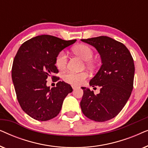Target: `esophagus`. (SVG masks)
<instances>
[{
  "label": "esophagus",
  "instance_id": "esophagus-1",
  "mask_svg": "<svg viewBox=\"0 0 148 148\" xmlns=\"http://www.w3.org/2000/svg\"><path fill=\"white\" fill-rule=\"evenodd\" d=\"M72 88L73 89V90H75V89L77 88V86H74V85H73V86H72Z\"/></svg>",
  "mask_w": 148,
  "mask_h": 148
}]
</instances>
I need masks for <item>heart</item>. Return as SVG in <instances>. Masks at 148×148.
Segmentation results:
<instances>
[{
    "mask_svg": "<svg viewBox=\"0 0 148 148\" xmlns=\"http://www.w3.org/2000/svg\"><path fill=\"white\" fill-rule=\"evenodd\" d=\"M73 51L77 55L79 56L83 59L86 60V64L89 67H92L94 66V62L92 58L94 56V51L92 48L86 44H80L73 48ZM68 56L66 52L64 50L60 51L57 54L56 58V65L58 69H64L67 64ZM88 74L86 72L82 73H74L69 71L63 75V79L64 82L70 84L79 86L85 82L88 78Z\"/></svg>",
    "mask_w": 148,
    "mask_h": 148,
    "instance_id": "b5f03b06",
    "label": "heart"
}]
</instances>
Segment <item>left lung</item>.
<instances>
[{
  "label": "left lung",
  "instance_id": "8db88e82",
  "mask_svg": "<svg viewBox=\"0 0 148 148\" xmlns=\"http://www.w3.org/2000/svg\"><path fill=\"white\" fill-rule=\"evenodd\" d=\"M97 50L101 58L100 69L90 86H99L95 95L89 88L84 90L80 102L82 112L96 122H104L116 116L126 104L133 90L135 66L132 56L124 44L107 36L82 40Z\"/></svg>",
  "mask_w": 148,
  "mask_h": 148
}]
</instances>
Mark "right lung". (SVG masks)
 Masks as SVG:
<instances>
[{"label":"right lung","instance_id":"add662e5","mask_svg":"<svg viewBox=\"0 0 148 148\" xmlns=\"http://www.w3.org/2000/svg\"><path fill=\"white\" fill-rule=\"evenodd\" d=\"M77 40H63L48 35L38 36L24 42L14 58L11 75L22 110L36 120L46 121L57 116L62 102L73 89L58 82L50 88L46 79L57 73V54ZM58 79V78L56 79Z\"/></svg>","mask_w":148,"mask_h":148}]
</instances>
